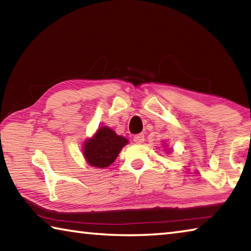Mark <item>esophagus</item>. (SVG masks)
Masks as SVG:
<instances>
[{
	"mask_svg": "<svg viewBox=\"0 0 251 251\" xmlns=\"http://www.w3.org/2000/svg\"><path fill=\"white\" fill-rule=\"evenodd\" d=\"M144 141H145V136H144V134H137L134 136V142L136 144H142L144 143Z\"/></svg>",
	"mask_w": 251,
	"mask_h": 251,
	"instance_id": "34e87169",
	"label": "esophagus"
}]
</instances>
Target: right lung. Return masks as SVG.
Wrapping results in <instances>:
<instances>
[{"label": "right lung", "mask_w": 251, "mask_h": 251, "mask_svg": "<svg viewBox=\"0 0 251 251\" xmlns=\"http://www.w3.org/2000/svg\"><path fill=\"white\" fill-rule=\"evenodd\" d=\"M128 141L118 136L107 126L97 129L92 138L84 143L83 154L85 159L93 167H108L117 158L118 154Z\"/></svg>", "instance_id": "add662e5"}]
</instances>
